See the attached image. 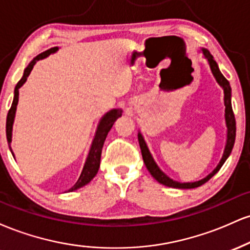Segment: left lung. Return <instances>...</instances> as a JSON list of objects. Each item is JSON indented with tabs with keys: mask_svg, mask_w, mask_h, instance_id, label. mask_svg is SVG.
Masks as SVG:
<instances>
[{
	"mask_svg": "<svg viewBox=\"0 0 250 250\" xmlns=\"http://www.w3.org/2000/svg\"><path fill=\"white\" fill-rule=\"evenodd\" d=\"M201 53H202L203 57L207 60L209 68H210L211 74L216 80L217 84L220 85L221 88L223 89V94H225V120H226V127H227V141H226V147H225V151H223L222 159L219 162V165L216 166V168L211 171L210 174H208L205 179L195 181V182H177L173 179L166 175L163 171L160 169L157 163L155 162L153 155H151L150 150H149L147 143H146L145 139H143L142 134L140 133L137 134V137H139V143H140V148H141V153H142V157L143 161H145V165L147 169L149 170V173L151 174V176L154 177L155 180L157 181L159 183H161L163 186H167V187H171V188H179V189H191V188H197L200 186H202L203 183L207 182L208 180H210L211 177L214 176L217 171L220 170V168L222 167L223 163L226 162V160L228 159V156L230 155L231 150H233L234 143H235V135H236V123H235V116L233 113V108H231V88L229 82L227 81V79L222 75V73L220 71L219 65H217L216 61L214 60L213 55L209 53V50L206 49V48H201L200 49Z\"/></svg>",
	"mask_w": 250,
	"mask_h": 250,
	"instance_id": "1",
	"label": "left lung"
}]
</instances>
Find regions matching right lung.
<instances>
[{"instance_id":"obj_1","label":"right lung","mask_w":250,"mask_h":250,"mask_svg":"<svg viewBox=\"0 0 250 250\" xmlns=\"http://www.w3.org/2000/svg\"><path fill=\"white\" fill-rule=\"evenodd\" d=\"M57 50H59V47L50 48V49L43 51V53L40 54V55H37L35 59H33V61H31L29 64L27 65V68L24 69V73H23V76H22V79L20 80L19 83L16 84L15 90H14V100H13V103H11V108H10L9 113H8L7 123H5L7 141H8V145H9V149H10L11 154H13V156H14V153H13V149H11L10 145H11V137H13V125H14V120H15L17 103H19V89L24 84L25 81H27L28 76H29L30 71L33 70L34 65L36 64V62L40 61V60L45 59V57L49 56L50 54L56 53ZM121 116H122L121 109H111V110H109L108 113H105L104 115L102 116V119L100 120L99 125H97L95 136H94V140H93V142H91L90 149H89V154L87 156V160H85L84 166H83L82 173H81V175H80L77 182L68 191H74V190H76V189L83 187V186L87 185V183L90 182V181L95 177V175L97 174V171H99V168H100L101 153H102L103 143H104V141H105V137H107L109 130H110L111 127H113L114 122H115L116 120Z\"/></svg>"}]
</instances>
